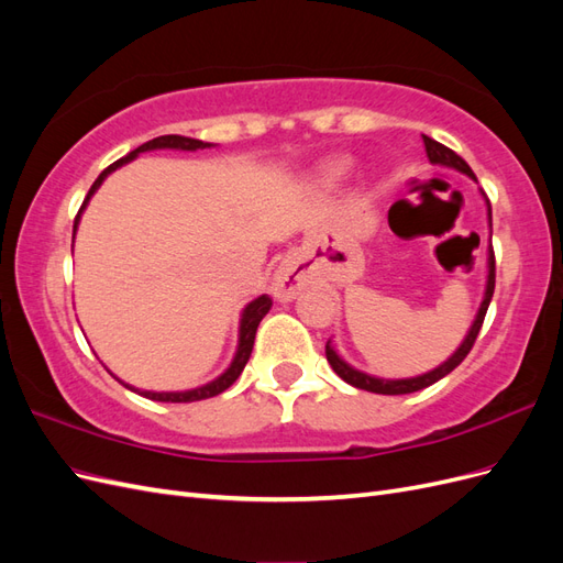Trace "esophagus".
<instances>
[{"instance_id": "34e87169", "label": "esophagus", "mask_w": 563, "mask_h": 563, "mask_svg": "<svg viewBox=\"0 0 563 563\" xmlns=\"http://www.w3.org/2000/svg\"><path fill=\"white\" fill-rule=\"evenodd\" d=\"M305 286V275L294 261H284L272 279V296L277 300H291Z\"/></svg>"}]
</instances>
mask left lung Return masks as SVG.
<instances>
[{
  "label": "left lung",
  "instance_id": "obj_1",
  "mask_svg": "<svg viewBox=\"0 0 563 563\" xmlns=\"http://www.w3.org/2000/svg\"><path fill=\"white\" fill-rule=\"evenodd\" d=\"M422 143H424V152H428V157H430L432 164L455 168V172L465 174V176H470V178L476 180V176H474V172L470 168V164H467L463 157H460V155H455V152H453L451 147L432 141L430 135H422ZM486 203H488V199H486ZM488 223H490V203H488ZM493 291H496V253H493V246H490V249H488V282H486L484 302H482L479 312H476V319H474V323H472V329H470L467 338L463 340V345H460V347L455 350V354L451 356L449 362L437 366V368L430 371V373H422V376H418V378H406V380L373 378V376H368V373L356 371V368H352L350 364H345L343 360H340V356L335 354V350L331 347V340L327 343V360H329L331 368L338 373V376L343 378L347 385H352V387H360V389H366V391H376V395H411V391H418V389H424V387L434 385L437 380L449 376V373H451L455 366L463 364V360L470 354V350L474 347L476 335H479V331H482V323H484L486 310H488V305H490Z\"/></svg>",
  "mask_w": 563,
  "mask_h": 563
}]
</instances>
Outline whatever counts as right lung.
<instances>
[{
  "instance_id": "right-lung-1",
  "label": "right lung",
  "mask_w": 563,
  "mask_h": 563,
  "mask_svg": "<svg viewBox=\"0 0 563 563\" xmlns=\"http://www.w3.org/2000/svg\"><path fill=\"white\" fill-rule=\"evenodd\" d=\"M159 147H174V150H203V147H209V143L195 141V139H185V135H159V139H152V141L143 143L141 147H135L133 152H129L126 157L117 159V162H114V164H110V166L106 168V172L100 174V176L96 178V183L91 185V190H89L87 199H84L81 209H79V213H77V218H75V230H77V223H79V216H81L84 207H87L89 199H91V195L98 190L100 183H103V180L108 178V174H112L114 168H119L122 164L131 162L133 157H139V152L159 150ZM269 308H272V298H269V296H261V298H255L253 302H249V305H246V310L242 312V323H240V347H236L234 360H232L230 368L223 373V376L216 378V380H211L209 385L197 387V389H187V391H141V395H143V397H147V399H152V401H172V404H183V401L209 399V397L220 395V391H225V389H228L236 378L242 376V371H244V366H246V362H249V356H251V350H253L255 331H258V323H261V321H263V317L269 312ZM126 387H129V385H126Z\"/></svg>"
}]
</instances>
